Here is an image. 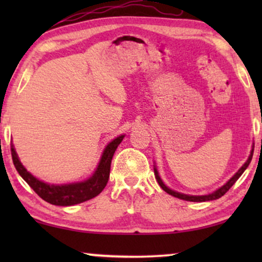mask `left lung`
Here are the masks:
<instances>
[{"mask_svg":"<svg viewBox=\"0 0 262 262\" xmlns=\"http://www.w3.org/2000/svg\"><path fill=\"white\" fill-rule=\"evenodd\" d=\"M253 152H254V146H253L252 151H250V155H249V157H248V160H247L246 163L243 164V166H242L241 168H239L237 173H236V174L234 175V177H232V178L230 179V180H229V181L227 182V184L222 186V187L216 189V191L212 192V193H210V194H205V195H188V194H184V193L175 192V191H173V189L168 188L167 186L163 184V181L161 180V178H160V175H159V171H157L156 167L154 168V171H155V178H156L157 182H159V185L161 186V188H162L164 192H167L168 194L173 195V196H175V198H179V199H182V200H187V202H196V203L209 202V200H216V199H218V198H221V196H223V195L225 194V193H227V192L229 191V189H230L231 186L234 185L235 182L238 180V178L241 177V175L243 174V171H245V170L247 169V167L249 166L250 161H252V157H253Z\"/></svg>","mask_w":262,"mask_h":262,"instance_id":"1","label":"left lung"}]
</instances>
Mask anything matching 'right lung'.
<instances>
[{
    "instance_id": "add662e5",
    "label": "right lung",
    "mask_w": 262,
    "mask_h": 262,
    "mask_svg": "<svg viewBox=\"0 0 262 262\" xmlns=\"http://www.w3.org/2000/svg\"><path fill=\"white\" fill-rule=\"evenodd\" d=\"M123 138L124 136L121 135L119 137L114 138L106 146L102 152L99 166L91 178L84 181L74 182V184L67 185H50L39 180V179L33 177L30 171H27L26 168L23 166L13 144H10V150H12L13 163L16 168L17 173L21 175V178L30 185V187L42 200L57 206H71L94 198V196L100 194L102 192V189L106 187L107 181L110 179L112 157L114 152H116L118 145L123 141Z\"/></svg>"
}]
</instances>
